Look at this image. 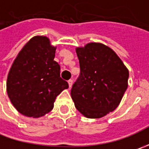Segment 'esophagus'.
Instances as JSON below:
<instances>
[{"label": "esophagus", "mask_w": 149, "mask_h": 149, "mask_svg": "<svg viewBox=\"0 0 149 149\" xmlns=\"http://www.w3.org/2000/svg\"><path fill=\"white\" fill-rule=\"evenodd\" d=\"M68 84H69V87L71 88L72 85H73V80H72V79H70V80L68 81Z\"/></svg>", "instance_id": "obj_1"}]
</instances>
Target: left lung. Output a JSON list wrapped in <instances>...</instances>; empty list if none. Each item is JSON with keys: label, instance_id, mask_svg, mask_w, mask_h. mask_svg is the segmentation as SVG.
Returning a JSON list of instances; mask_svg holds the SVG:
<instances>
[{"label": "left lung", "instance_id": "obj_1", "mask_svg": "<svg viewBox=\"0 0 149 149\" xmlns=\"http://www.w3.org/2000/svg\"><path fill=\"white\" fill-rule=\"evenodd\" d=\"M80 74L71 98L84 117L100 118L113 111L128 88L129 70L117 54L101 43L77 47Z\"/></svg>", "mask_w": 149, "mask_h": 149}]
</instances>
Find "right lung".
Listing matches in <instances>:
<instances>
[{"mask_svg":"<svg viewBox=\"0 0 149 149\" xmlns=\"http://www.w3.org/2000/svg\"><path fill=\"white\" fill-rule=\"evenodd\" d=\"M56 47L43 36L31 38L21 49L8 73L6 91L16 110L40 118L53 109L56 97L69 88L54 61Z\"/></svg>","mask_w":149,"mask_h":149,"instance_id":"obj_1","label":"right lung"}]
</instances>
